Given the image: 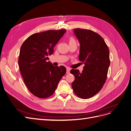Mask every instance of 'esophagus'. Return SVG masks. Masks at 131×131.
Instances as JSON below:
<instances>
[{
  "label": "esophagus",
  "instance_id": "1",
  "mask_svg": "<svg viewBox=\"0 0 131 131\" xmlns=\"http://www.w3.org/2000/svg\"><path fill=\"white\" fill-rule=\"evenodd\" d=\"M70 68L69 67H67V72H66V73L67 74H69L70 73Z\"/></svg>",
  "mask_w": 131,
  "mask_h": 131
}]
</instances>
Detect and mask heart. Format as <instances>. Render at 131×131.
Returning a JSON list of instances; mask_svg holds the SVG:
<instances>
[{
	"mask_svg": "<svg viewBox=\"0 0 131 131\" xmlns=\"http://www.w3.org/2000/svg\"><path fill=\"white\" fill-rule=\"evenodd\" d=\"M73 43H76L75 40L73 37H70L69 39V44Z\"/></svg>",
	"mask_w": 131,
	"mask_h": 131,
	"instance_id": "heart-1",
	"label": "heart"
}]
</instances>
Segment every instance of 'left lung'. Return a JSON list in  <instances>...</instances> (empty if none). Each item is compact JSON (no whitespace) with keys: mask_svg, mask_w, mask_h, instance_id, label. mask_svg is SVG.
Wrapping results in <instances>:
<instances>
[{"mask_svg":"<svg viewBox=\"0 0 131 131\" xmlns=\"http://www.w3.org/2000/svg\"><path fill=\"white\" fill-rule=\"evenodd\" d=\"M74 32L80 43L79 59L84 63L82 71L72 69L75 76L72 88L78 97L87 99L102 89L110 65V51L105 40L94 31L75 29Z\"/></svg>","mask_w":131,"mask_h":131,"instance_id":"1","label":"left lung"}]
</instances>
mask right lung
<instances>
[{
	"label": "right lung",
	"instance_id": "1",
	"mask_svg": "<svg viewBox=\"0 0 131 131\" xmlns=\"http://www.w3.org/2000/svg\"><path fill=\"white\" fill-rule=\"evenodd\" d=\"M66 32L62 29L34 34L20 47L18 64L21 75L29 91L39 98L51 96L66 73L64 66H53L48 61Z\"/></svg>",
	"mask_w": 131,
	"mask_h": 131
}]
</instances>
